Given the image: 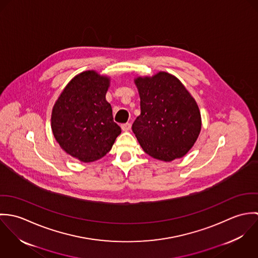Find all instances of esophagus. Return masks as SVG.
<instances>
[{"mask_svg": "<svg viewBox=\"0 0 258 258\" xmlns=\"http://www.w3.org/2000/svg\"><path fill=\"white\" fill-rule=\"evenodd\" d=\"M121 128H122L123 131H129L130 128H131V123H129V122L124 123V124L121 125Z\"/></svg>", "mask_w": 258, "mask_h": 258, "instance_id": "1", "label": "esophagus"}]
</instances>
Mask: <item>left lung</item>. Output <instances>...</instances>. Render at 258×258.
<instances>
[{
    "instance_id": "1",
    "label": "left lung",
    "mask_w": 258,
    "mask_h": 258,
    "mask_svg": "<svg viewBox=\"0 0 258 258\" xmlns=\"http://www.w3.org/2000/svg\"><path fill=\"white\" fill-rule=\"evenodd\" d=\"M141 114L132 130L145 153L171 162L184 156L201 132L198 104L182 82L167 73L135 80Z\"/></svg>"
}]
</instances>
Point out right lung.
Here are the masks:
<instances>
[{"instance_id":"right-lung-1","label":"right lung","mask_w":258,"mask_h":258,"mask_svg":"<svg viewBox=\"0 0 258 258\" xmlns=\"http://www.w3.org/2000/svg\"><path fill=\"white\" fill-rule=\"evenodd\" d=\"M109 78L88 71L66 86L51 113V129L59 146L82 162L105 156L121 128L113 120L105 95Z\"/></svg>"}]
</instances>
